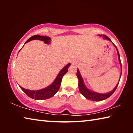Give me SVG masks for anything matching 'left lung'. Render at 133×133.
I'll return each mask as SVG.
<instances>
[{"label":"left lung","instance_id":"8db88e82","mask_svg":"<svg viewBox=\"0 0 133 133\" xmlns=\"http://www.w3.org/2000/svg\"><path fill=\"white\" fill-rule=\"evenodd\" d=\"M98 36L100 37H103L104 39L109 40L110 42H111L112 43L111 40H110V38L108 37L107 36L104 35H98ZM112 43L114 45V46L115 47L117 50V52L118 60H119V62H120V67H121V69H122V66H121V60H120V55H119L118 49L113 43ZM121 72L120 74V77H121ZM77 77L78 80V89H79V91L80 92V93L82 94L85 98L88 99V100L93 101V102H100V101L105 100V99L109 98V97L111 96L112 94L114 93V92L115 91L117 87L119 82H120V77L118 83L116 85V87H114V89L113 90H112L111 91H110V92H108V93H97V92L91 90H90L89 89L87 88L86 85H85V84H84V80H83V77H82V76H81L80 72L78 69H77Z\"/></svg>","mask_w":133,"mask_h":133}]
</instances>
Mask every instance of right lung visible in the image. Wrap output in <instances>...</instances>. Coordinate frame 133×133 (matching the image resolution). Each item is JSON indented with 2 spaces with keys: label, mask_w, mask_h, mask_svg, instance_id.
<instances>
[{
  "label": "right lung",
  "mask_w": 133,
  "mask_h": 133,
  "mask_svg": "<svg viewBox=\"0 0 133 133\" xmlns=\"http://www.w3.org/2000/svg\"><path fill=\"white\" fill-rule=\"evenodd\" d=\"M33 40H41L42 42H44L45 44H50L51 42V38L48 36H42L35 35L29 38L24 44H26L27 43H28ZM23 46L22 47V49L23 48ZM70 65V63H68L66 66H65L63 68L59 71V73H58L57 76H56V78L55 80L53 81V83H51V84L48 85V87H45L44 89L38 90H30L24 89L23 87H21L20 85H19L20 88H21L22 90H23L24 93H25L29 97L35 99V100H42L52 97L55 96L56 93L58 91V89H59L60 87V85H61L62 78L65 74L68 71V69Z\"/></svg>",
  "instance_id": "add662e5"
}]
</instances>
